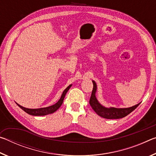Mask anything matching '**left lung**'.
<instances>
[{
  "instance_id": "8db88e82",
  "label": "left lung",
  "mask_w": 156,
  "mask_h": 156,
  "mask_svg": "<svg viewBox=\"0 0 156 156\" xmlns=\"http://www.w3.org/2000/svg\"><path fill=\"white\" fill-rule=\"evenodd\" d=\"M94 84V88L92 90L91 96L89 100V104L94 111L100 117L106 118V119H119L125 117L129 113L136 109L140 102L133 107L128 108H115V107H106L100 103L96 96L97 91V84L96 82L92 80Z\"/></svg>"
}]
</instances>
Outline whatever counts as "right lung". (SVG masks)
<instances>
[{
    "mask_svg": "<svg viewBox=\"0 0 156 156\" xmlns=\"http://www.w3.org/2000/svg\"><path fill=\"white\" fill-rule=\"evenodd\" d=\"M72 86V84H70L69 85L67 88H66L64 91H63L62 94L61 95V97L59 99L58 101L56 104L51 105V106L49 107H43V108H38V109H29V108H26L23 106H21L19 104H18L17 102H16V105L20 108H21L24 112H25L31 115H35V116H41V115H46L48 114H51V113H54L55 112L59 109L60 107L61 106L63 100H64L65 96L66 94L67 93V91H69V89H70L71 87Z\"/></svg>",
    "mask_w": 156,
    "mask_h": 156,
    "instance_id": "right-lung-1",
    "label": "right lung"
}]
</instances>
